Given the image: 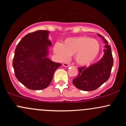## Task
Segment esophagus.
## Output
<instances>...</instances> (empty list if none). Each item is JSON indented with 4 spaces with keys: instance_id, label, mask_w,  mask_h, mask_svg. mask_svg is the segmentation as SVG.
<instances>
[{
    "instance_id": "esophagus-1",
    "label": "esophagus",
    "mask_w": 126,
    "mask_h": 126,
    "mask_svg": "<svg viewBox=\"0 0 126 126\" xmlns=\"http://www.w3.org/2000/svg\"><path fill=\"white\" fill-rule=\"evenodd\" d=\"M63 66H64V67H69V66H70V64H68V63H64L63 64Z\"/></svg>"
}]
</instances>
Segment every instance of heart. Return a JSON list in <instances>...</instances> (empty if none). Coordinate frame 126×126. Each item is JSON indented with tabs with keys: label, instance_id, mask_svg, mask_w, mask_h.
I'll use <instances>...</instances> for the list:
<instances>
[{
	"label": "heart",
	"instance_id": "b5f03b06",
	"mask_svg": "<svg viewBox=\"0 0 126 126\" xmlns=\"http://www.w3.org/2000/svg\"><path fill=\"white\" fill-rule=\"evenodd\" d=\"M54 51L60 60H68L70 56L74 55L77 63L82 66H88L99 55L100 46L97 40L88 36L69 38L65 39L62 44L56 43Z\"/></svg>",
	"mask_w": 126,
	"mask_h": 126
}]
</instances>
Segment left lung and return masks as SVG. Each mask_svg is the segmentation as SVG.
<instances>
[{"label":"left lung","instance_id":"left-lung-1","mask_svg":"<svg viewBox=\"0 0 126 126\" xmlns=\"http://www.w3.org/2000/svg\"><path fill=\"white\" fill-rule=\"evenodd\" d=\"M97 35L104 39L105 44L102 58L98 62L88 67L79 68V74L72 80L75 87L83 91H93L107 82L110 77L113 64L111 47L102 35Z\"/></svg>","mask_w":126,"mask_h":126}]
</instances>
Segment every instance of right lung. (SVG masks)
Segmentation results:
<instances>
[{"mask_svg": "<svg viewBox=\"0 0 126 126\" xmlns=\"http://www.w3.org/2000/svg\"><path fill=\"white\" fill-rule=\"evenodd\" d=\"M49 31L37 30L24 36L16 46L13 66L17 79L27 88L40 90L50 85L62 64L47 58Z\"/></svg>", "mask_w": 126, "mask_h": 126, "instance_id": "right-lung-1", "label": "right lung"}]
</instances>
